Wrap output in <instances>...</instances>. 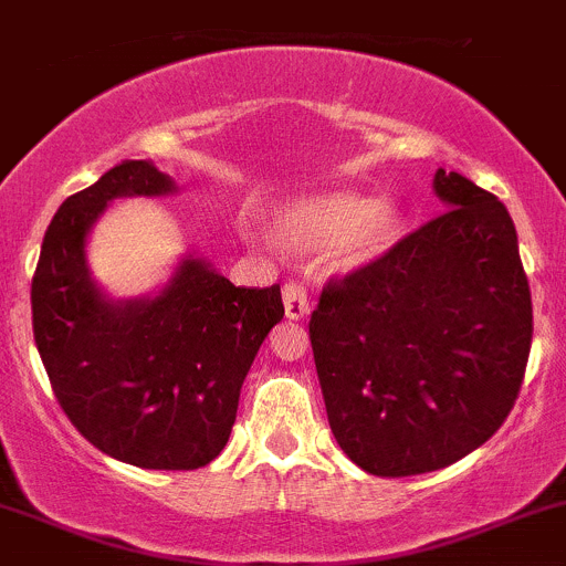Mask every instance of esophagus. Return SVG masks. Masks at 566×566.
<instances>
[{
  "label": "esophagus",
  "mask_w": 566,
  "mask_h": 566,
  "mask_svg": "<svg viewBox=\"0 0 566 566\" xmlns=\"http://www.w3.org/2000/svg\"><path fill=\"white\" fill-rule=\"evenodd\" d=\"M282 298H284V314L290 319H301L306 317L312 303H308V293L301 282H287L282 290Z\"/></svg>",
  "instance_id": "34e87169"
}]
</instances>
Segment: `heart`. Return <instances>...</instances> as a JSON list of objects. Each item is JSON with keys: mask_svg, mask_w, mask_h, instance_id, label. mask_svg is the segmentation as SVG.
Wrapping results in <instances>:
<instances>
[{"mask_svg": "<svg viewBox=\"0 0 566 566\" xmlns=\"http://www.w3.org/2000/svg\"><path fill=\"white\" fill-rule=\"evenodd\" d=\"M276 230L298 249H328L344 268H358L388 252L401 230V208L392 200H363L349 189L301 198L276 217Z\"/></svg>", "mask_w": 566, "mask_h": 566, "instance_id": "1", "label": "heart"}]
</instances>
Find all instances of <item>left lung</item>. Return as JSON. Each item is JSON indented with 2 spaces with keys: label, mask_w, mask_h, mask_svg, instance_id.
Here are the masks:
<instances>
[{
  "label": "left lung",
  "mask_w": 566,
  "mask_h": 566,
  "mask_svg": "<svg viewBox=\"0 0 566 566\" xmlns=\"http://www.w3.org/2000/svg\"><path fill=\"white\" fill-rule=\"evenodd\" d=\"M448 211L347 276L308 319L338 448L363 472H437L488 442L521 392L532 293L507 208L461 174Z\"/></svg>",
  "instance_id": "obj_1"
}]
</instances>
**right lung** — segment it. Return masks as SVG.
I'll return each instance as SVG.
<instances>
[{
	"label": "right lung",
	"instance_id": "obj_1",
	"mask_svg": "<svg viewBox=\"0 0 566 566\" xmlns=\"http://www.w3.org/2000/svg\"><path fill=\"white\" fill-rule=\"evenodd\" d=\"M165 192L170 176L124 159L64 200L34 268L32 328L83 439L140 469H198L228 444L243 377L284 303L279 284L235 287L195 258L157 298H105L88 279L86 233L108 200Z\"/></svg>",
	"mask_w": 566,
	"mask_h": 566
}]
</instances>
